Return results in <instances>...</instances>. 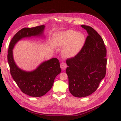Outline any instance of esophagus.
Listing matches in <instances>:
<instances>
[{"label": "esophagus", "instance_id": "obj_1", "mask_svg": "<svg viewBox=\"0 0 121 121\" xmlns=\"http://www.w3.org/2000/svg\"><path fill=\"white\" fill-rule=\"evenodd\" d=\"M60 65L61 69H63V70H64V69H66V68L67 67V65L66 63H64V62H62V63H61Z\"/></svg>", "mask_w": 121, "mask_h": 121}]
</instances>
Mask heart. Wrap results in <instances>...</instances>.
Wrapping results in <instances>:
<instances>
[{
	"mask_svg": "<svg viewBox=\"0 0 121 121\" xmlns=\"http://www.w3.org/2000/svg\"><path fill=\"white\" fill-rule=\"evenodd\" d=\"M84 42V36L73 30L60 33L54 38V44L56 46H64L61 53L65 57L74 56L81 50Z\"/></svg>",
	"mask_w": 121,
	"mask_h": 121,
	"instance_id": "heart-1",
	"label": "heart"
}]
</instances>
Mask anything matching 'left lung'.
<instances>
[{
  "label": "left lung",
  "instance_id": "left-lung-1",
  "mask_svg": "<svg viewBox=\"0 0 121 121\" xmlns=\"http://www.w3.org/2000/svg\"><path fill=\"white\" fill-rule=\"evenodd\" d=\"M81 27L88 35L79 53L67 60L69 90L77 97H86L96 90L105 76L107 63V49L101 36L92 27Z\"/></svg>",
  "mask_w": 121,
  "mask_h": 121
}]
</instances>
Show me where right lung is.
<instances>
[{"mask_svg":"<svg viewBox=\"0 0 121 121\" xmlns=\"http://www.w3.org/2000/svg\"><path fill=\"white\" fill-rule=\"evenodd\" d=\"M45 26L24 28L18 31L9 43L8 60L10 74L22 92L32 97H40L52 88L56 76L61 72L60 61L52 58L43 62L32 72H26L18 68L13 58V49L16 43L25 37L42 36Z\"/></svg>","mask_w":121,"mask_h":121,"instance_id":"obj_1","label":"right lung"}]
</instances>
